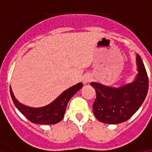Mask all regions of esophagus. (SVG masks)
Returning <instances> with one entry per match:
<instances>
[{"label":"esophagus","instance_id":"obj_1","mask_svg":"<svg viewBox=\"0 0 152 152\" xmlns=\"http://www.w3.org/2000/svg\"><path fill=\"white\" fill-rule=\"evenodd\" d=\"M93 79V77L90 76L89 75H86L85 76H83L82 77V82L84 83V84H87V83H89V82H91Z\"/></svg>","mask_w":152,"mask_h":152}]
</instances>
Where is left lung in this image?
I'll return each instance as SVG.
<instances>
[{"label": "left lung", "instance_id": "8db88e82", "mask_svg": "<svg viewBox=\"0 0 152 152\" xmlns=\"http://www.w3.org/2000/svg\"><path fill=\"white\" fill-rule=\"evenodd\" d=\"M138 74L132 82L121 87H111L97 82L90 85L95 89L96 99L93 111L102 123L116 124L128 121L145 100L148 90V77L140 56L136 55Z\"/></svg>", "mask_w": 152, "mask_h": 152}]
</instances>
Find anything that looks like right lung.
<instances>
[{"mask_svg":"<svg viewBox=\"0 0 152 152\" xmlns=\"http://www.w3.org/2000/svg\"><path fill=\"white\" fill-rule=\"evenodd\" d=\"M82 87V83L79 82L62 93L50 104L40 108H31L20 103L14 97L11 87L10 94L15 106L31 122L39 124H55L63 120L67 103Z\"/></svg>","mask_w":152,"mask_h":152,"instance_id":"right-lung-1","label":"right lung"}]
</instances>
